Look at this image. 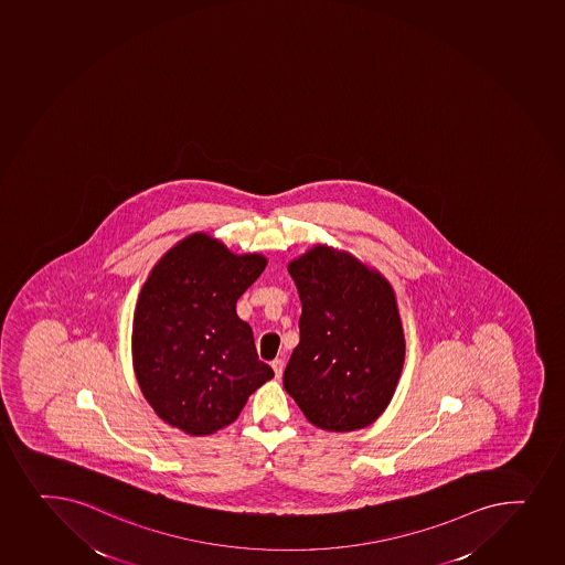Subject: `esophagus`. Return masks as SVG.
I'll return each instance as SVG.
<instances>
[{"mask_svg":"<svg viewBox=\"0 0 565 565\" xmlns=\"http://www.w3.org/2000/svg\"><path fill=\"white\" fill-rule=\"evenodd\" d=\"M271 369H274L275 377L279 380L282 372H285V361L282 359H275V361H271Z\"/></svg>","mask_w":565,"mask_h":565,"instance_id":"34e87169","label":"esophagus"}]
</instances>
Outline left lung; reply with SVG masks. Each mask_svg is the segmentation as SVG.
I'll use <instances>...</instances> for the list:
<instances>
[{"label": "left lung", "instance_id": "8db88e82", "mask_svg": "<svg viewBox=\"0 0 565 565\" xmlns=\"http://www.w3.org/2000/svg\"><path fill=\"white\" fill-rule=\"evenodd\" d=\"M303 312L286 364V393L307 420L353 431L391 404L405 361L394 288L350 250L318 244L288 264Z\"/></svg>", "mask_w": 565, "mask_h": 565}]
</instances>
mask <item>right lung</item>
Here are the masks:
<instances>
[{"mask_svg":"<svg viewBox=\"0 0 565 565\" xmlns=\"http://www.w3.org/2000/svg\"><path fill=\"white\" fill-rule=\"evenodd\" d=\"M268 258L236 255L206 232L172 245L145 280L131 327V361L145 399L161 420L204 437L238 418L250 394L274 377L258 361L239 296Z\"/></svg>","mask_w":565,"mask_h":565,"instance_id":"1","label":"right lung"}]
</instances>
